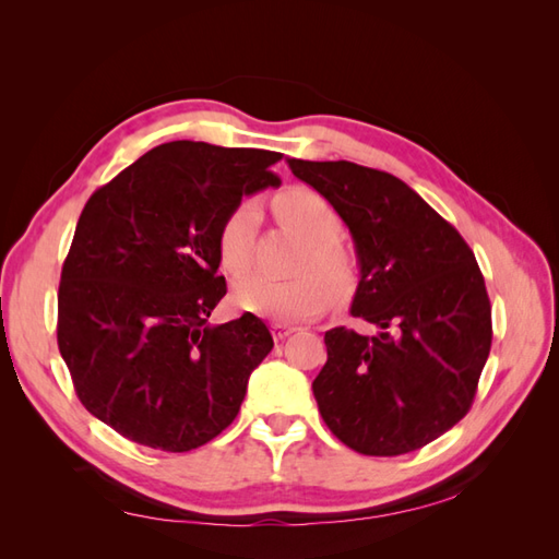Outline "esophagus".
Returning a JSON list of instances; mask_svg holds the SVG:
<instances>
[{
	"label": "esophagus",
	"instance_id": "obj_1",
	"mask_svg": "<svg viewBox=\"0 0 559 559\" xmlns=\"http://www.w3.org/2000/svg\"><path fill=\"white\" fill-rule=\"evenodd\" d=\"M271 331H273V338L276 341H283V338H288L293 331H295V326H290V324H283V322H273L271 324Z\"/></svg>",
	"mask_w": 559,
	"mask_h": 559
}]
</instances>
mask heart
Segmentation results:
<instances>
[{
	"mask_svg": "<svg viewBox=\"0 0 559 559\" xmlns=\"http://www.w3.org/2000/svg\"><path fill=\"white\" fill-rule=\"evenodd\" d=\"M278 216L290 223L312 242L305 257V269L319 266L329 276H343V254L334 245L341 235V221L329 201L307 187H293L273 201ZM261 209L257 199H242L228 211L218 230V252L223 266L230 273H245L252 266L254 235ZM235 302L247 312H257L281 322H302L329 307L334 286L322 273H302L298 278L278 281L269 276H247L237 281Z\"/></svg>",
	"mask_w": 559,
	"mask_h": 559,
	"instance_id": "1",
	"label": "heart"
}]
</instances>
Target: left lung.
Instances as JSON below:
<instances>
[{
    "instance_id": "1",
    "label": "left lung",
    "mask_w": 559,
    "mask_h": 559,
    "mask_svg": "<svg viewBox=\"0 0 559 559\" xmlns=\"http://www.w3.org/2000/svg\"><path fill=\"white\" fill-rule=\"evenodd\" d=\"M348 225L360 281L350 305L379 331L324 334L319 413L365 456L430 444L468 413L490 355L492 307L476 254L399 177L348 160L288 158Z\"/></svg>"
}]
</instances>
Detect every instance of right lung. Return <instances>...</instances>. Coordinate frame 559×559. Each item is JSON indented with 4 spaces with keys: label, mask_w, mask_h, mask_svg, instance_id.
I'll return each instance as SVG.
<instances>
[{
    "label": "right lung",
    "mask_w": 559,
    "mask_h": 559,
    "mask_svg": "<svg viewBox=\"0 0 559 559\" xmlns=\"http://www.w3.org/2000/svg\"><path fill=\"white\" fill-rule=\"evenodd\" d=\"M276 151L170 141L81 211L57 293V346L79 401L115 432L192 451L228 427L273 348L252 312L213 326L218 230L245 194L278 187Z\"/></svg>",
    "instance_id": "add662e5"
}]
</instances>
